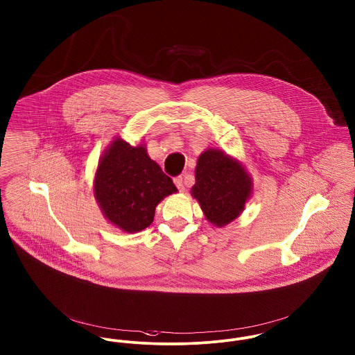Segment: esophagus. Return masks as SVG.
I'll use <instances>...</instances> for the list:
<instances>
[{
	"label": "esophagus",
	"mask_w": 355,
	"mask_h": 355,
	"mask_svg": "<svg viewBox=\"0 0 355 355\" xmlns=\"http://www.w3.org/2000/svg\"><path fill=\"white\" fill-rule=\"evenodd\" d=\"M173 183H175V186L178 187L179 191H184V182H183V178H182V176L173 178Z\"/></svg>",
	"instance_id": "esophagus-1"
}]
</instances>
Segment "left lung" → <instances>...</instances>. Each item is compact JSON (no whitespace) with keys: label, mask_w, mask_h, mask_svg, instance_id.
Wrapping results in <instances>:
<instances>
[{"label":"left lung","mask_w":355,"mask_h":355,"mask_svg":"<svg viewBox=\"0 0 355 355\" xmlns=\"http://www.w3.org/2000/svg\"><path fill=\"white\" fill-rule=\"evenodd\" d=\"M191 192L206 218L216 226L234 220L250 196L252 180L242 166L220 150L203 152L196 164Z\"/></svg>","instance_id":"obj_1"}]
</instances>
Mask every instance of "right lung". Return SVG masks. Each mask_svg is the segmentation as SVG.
Segmentation results:
<instances>
[{
    "label": "right lung",
    "mask_w": 355,
    "mask_h": 355,
    "mask_svg": "<svg viewBox=\"0 0 355 355\" xmlns=\"http://www.w3.org/2000/svg\"><path fill=\"white\" fill-rule=\"evenodd\" d=\"M94 189L105 216L128 233L148 227L160 200L176 192L172 179L149 159L144 146L119 139L99 162Z\"/></svg>",
    "instance_id": "add662e5"
}]
</instances>
